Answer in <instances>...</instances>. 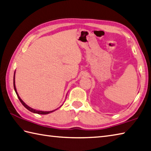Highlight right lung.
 Masks as SVG:
<instances>
[{
    "label": "right lung",
    "mask_w": 151,
    "mask_h": 151,
    "mask_svg": "<svg viewBox=\"0 0 151 151\" xmlns=\"http://www.w3.org/2000/svg\"><path fill=\"white\" fill-rule=\"evenodd\" d=\"M14 90H15V91H16V93L17 96H18V98L19 99V101L21 102V103H22L23 105H24V107L26 108V109H27V110H29V111H31V112H33V113L39 114H49V113H50V112H54V111H55V110H56H56H55L49 111V112H44V111H39V110H34V109H31V108H30L29 106H28L26 104H25V102L22 100V99H20V97H19V96L18 95V93H17V91H16V86H15V81H14Z\"/></svg>",
    "instance_id": "add662e5"
}]
</instances>
